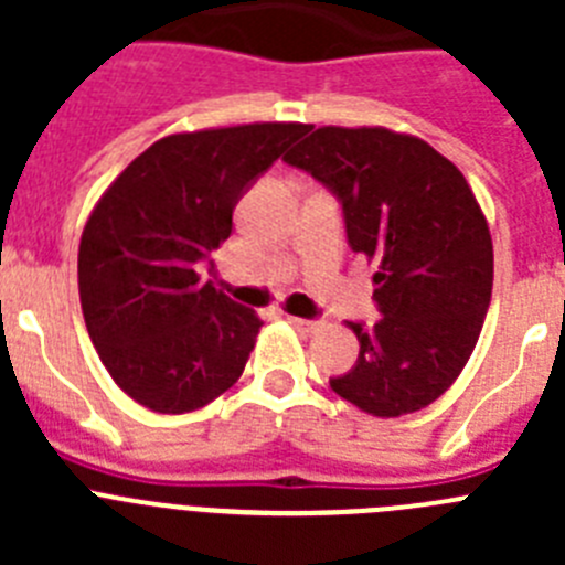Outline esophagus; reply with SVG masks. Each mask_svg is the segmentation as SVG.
<instances>
[{
  "mask_svg": "<svg viewBox=\"0 0 565 565\" xmlns=\"http://www.w3.org/2000/svg\"><path fill=\"white\" fill-rule=\"evenodd\" d=\"M288 322H291L297 331L302 333H313L319 328V319H306V317H288Z\"/></svg>",
  "mask_w": 565,
  "mask_h": 565,
  "instance_id": "1",
  "label": "esophagus"
}]
</instances>
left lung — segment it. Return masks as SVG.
<instances>
[{
    "label": "left lung",
    "instance_id": "1",
    "mask_svg": "<svg viewBox=\"0 0 565 565\" xmlns=\"http://www.w3.org/2000/svg\"><path fill=\"white\" fill-rule=\"evenodd\" d=\"M342 206L348 246L373 266V326L333 393L393 418L436 402L476 351L492 297V237L476 194L430 143L382 127H322L282 158Z\"/></svg>",
    "mask_w": 565,
    "mask_h": 565
}]
</instances>
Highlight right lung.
<instances>
[{
  "instance_id": "add662e5",
  "label": "right lung",
  "mask_w": 565,
  "mask_h": 565,
  "mask_svg": "<svg viewBox=\"0 0 565 565\" xmlns=\"http://www.w3.org/2000/svg\"><path fill=\"white\" fill-rule=\"evenodd\" d=\"M306 124H246L169 135L115 178L78 246V294L98 356L127 396L189 413L239 379L259 317L201 263L232 234L239 198Z\"/></svg>"
}]
</instances>
